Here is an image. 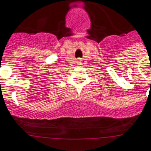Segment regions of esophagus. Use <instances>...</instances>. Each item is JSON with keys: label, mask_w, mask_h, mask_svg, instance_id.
<instances>
[{"label": "esophagus", "mask_w": 151, "mask_h": 151, "mask_svg": "<svg viewBox=\"0 0 151 151\" xmlns=\"http://www.w3.org/2000/svg\"><path fill=\"white\" fill-rule=\"evenodd\" d=\"M78 63H81V60H79V61H78Z\"/></svg>", "instance_id": "34e87169"}]
</instances>
